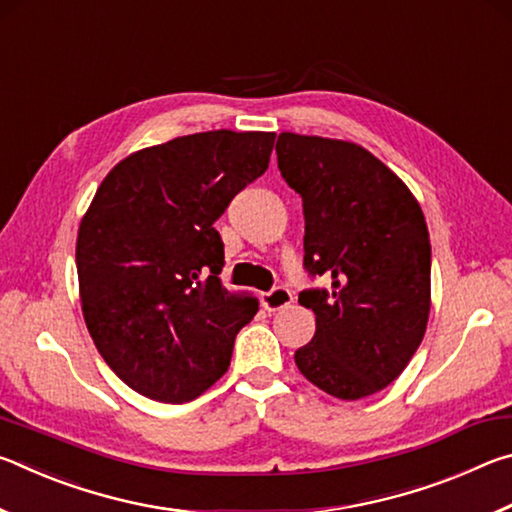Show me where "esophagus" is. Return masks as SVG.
<instances>
[{
    "label": "esophagus",
    "instance_id": "esophagus-1",
    "mask_svg": "<svg viewBox=\"0 0 512 512\" xmlns=\"http://www.w3.org/2000/svg\"><path fill=\"white\" fill-rule=\"evenodd\" d=\"M262 302H264V307L268 311H280V309L291 305L293 293L289 289H284V287H275V289H271L268 293H264Z\"/></svg>",
    "mask_w": 512,
    "mask_h": 512
}]
</instances>
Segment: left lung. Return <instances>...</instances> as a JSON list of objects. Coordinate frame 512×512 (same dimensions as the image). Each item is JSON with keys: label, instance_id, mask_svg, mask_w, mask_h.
Instances as JSON below:
<instances>
[{"label": "left lung", "instance_id": "left-lung-1", "mask_svg": "<svg viewBox=\"0 0 512 512\" xmlns=\"http://www.w3.org/2000/svg\"><path fill=\"white\" fill-rule=\"evenodd\" d=\"M277 167L302 196L305 268L332 289L302 291L316 334L296 366L320 391L361 400L420 348L431 309V244L418 201L354 142L280 133Z\"/></svg>", "mask_w": 512, "mask_h": 512}]
</instances>
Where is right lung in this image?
Returning a JSON list of instances; mask_svg holds the SVG:
<instances>
[{
    "instance_id": "obj_1",
    "label": "right lung",
    "mask_w": 512,
    "mask_h": 512,
    "mask_svg": "<svg viewBox=\"0 0 512 512\" xmlns=\"http://www.w3.org/2000/svg\"><path fill=\"white\" fill-rule=\"evenodd\" d=\"M275 133L207 131L112 167L81 219L85 325L112 372L155 402L196 400L230 366L257 300L219 280L214 221L268 169Z\"/></svg>"
}]
</instances>
